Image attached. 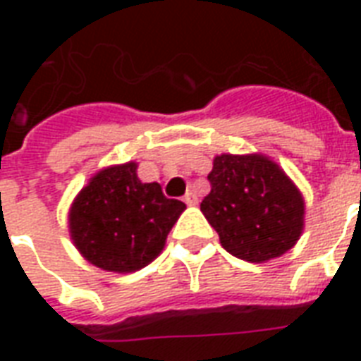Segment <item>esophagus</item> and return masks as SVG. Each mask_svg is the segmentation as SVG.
I'll use <instances>...</instances> for the list:
<instances>
[{"label":"esophagus","instance_id":"34e87169","mask_svg":"<svg viewBox=\"0 0 361 361\" xmlns=\"http://www.w3.org/2000/svg\"><path fill=\"white\" fill-rule=\"evenodd\" d=\"M183 200H185V204L187 206H197L198 204V198H197V195H195V192L192 191H189L185 195V197H183Z\"/></svg>","mask_w":361,"mask_h":361}]
</instances>
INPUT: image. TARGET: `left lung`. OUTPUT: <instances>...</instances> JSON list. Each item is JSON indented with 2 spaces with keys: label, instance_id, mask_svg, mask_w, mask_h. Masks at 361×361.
I'll list each match as a JSON object with an SVG mask.
<instances>
[{
  "label": "left lung",
  "instance_id": "left-lung-1",
  "mask_svg": "<svg viewBox=\"0 0 361 361\" xmlns=\"http://www.w3.org/2000/svg\"><path fill=\"white\" fill-rule=\"evenodd\" d=\"M212 192L200 212L232 257L262 264L283 257L302 236L305 198L264 153H221L208 174Z\"/></svg>",
  "mask_w": 361,
  "mask_h": 361
}]
</instances>
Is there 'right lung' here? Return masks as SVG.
<instances>
[{
    "mask_svg": "<svg viewBox=\"0 0 361 361\" xmlns=\"http://www.w3.org/2000/svg\"><path fill=\"white\" fill-rule=\"evenodd\" d=\"M136 170V161L97 170L67 214L76 251L112 274H133L153 262L187 208L181 200L164 197L157 181L144 183Z\"/></svg>",
    "mask_w": 361,
    "mask_h": 361,
    "instance_id": "1",
    "label": "right lung"
}]
</instances>
